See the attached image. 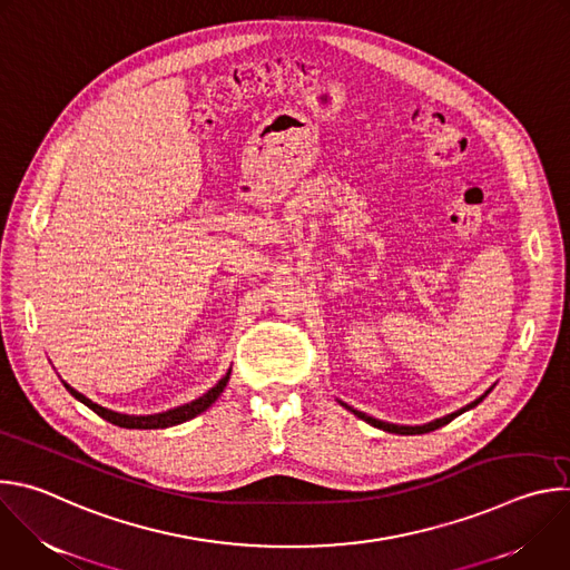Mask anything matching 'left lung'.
<instances>
[{
    "mask_svg": "<svg viewBox=\"0 0 570 570\" xmlns=\"http://www.w3.org/2000/svg\"><path fill=\"white\" fill-rule=\"evenodd\" d=\"M494 390V385L487 390L484 394H480L475 401H471V403H466L464 409H460V411H455V413H451V415H446V417H440V420H433V422H429V424H422V426H403V424H390V422H383V420H376V417H370L367 413H361V411H356V409H352V405H347L345 401H341L347 411H352L358 420H363V422H367L370 426H376V429H383V431H387V433H399V435H422V433H431V431H435V429H442L444 424H449V422H453L458 415H462V413H466V411H471V409H475V405L490 394Z\"/></svg>",
    "mask_w": 570,
    "mask_h": 570,
    "instance_id": "1",
    "label": "left lung"
}]
</instances>
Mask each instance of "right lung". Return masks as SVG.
Instances as JSON below:
<instances>
[{
  "instance_id": "1",
  "label": "right lung",
  "mask_w": 570,
  "mask_h": 570,
  "mask_svg": "<svg viewBox=\"0 0 570 570\" xmlns=\"http://www.w3.org/2000/svg\"><path fill=\"white\" fill-rule=\"evenodd\" d=\"M229 372L232 370H227V374L214 385V387H209L203 396H198V399H194V401H189V403H183V405H176V409H169V411H165V413H153V415H126V413H117V411H110V409H106V405H101V403H97V401H92V399H88L86 394H80L78 390H73L67 381H62V385L69 390V394L73 396V399H78L80 403H86L90 411H95L99 417H104L106 422H110V424H115V426H121V429H169V426H178V424H183V422H189V420H194V417H198L200 413H205L209 405L220 396V392L225 390V385H227V381H229Z\"/></svg>"
}]
</instances>
